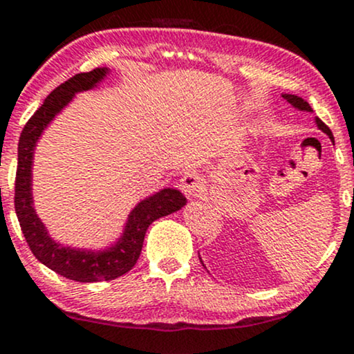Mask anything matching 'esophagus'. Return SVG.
Listing matches in <instances>:
<instances>
[{"mask_svg":"<svg viewBox=\"0 0 354 354\" xmlns=\"http://www.w3.org/2000/svg\"><path fill=\"white\" fill-rule=\"evenodd\" d=\"M180 188L185 196L188 198H194L200 194V191H203V180L198 173L194 171H188L181 176L180 180Z\"/></svg>","mask_w":354,"mask_h":354,"instance_id":"obj_1","label":"esophagus"}]
</instances>
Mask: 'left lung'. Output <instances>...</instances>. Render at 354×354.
Listing matches in <instances>:
<instances>
[{"instance_id": "obj_1", "label": "left lung", "mask_w": 354, "mask_h": 354, "mask_svg": "<svg viewBox=\"0 0 354 354\" xmlns=\"http://www.w3.org/2000/svg\"><path fill=\"white\" fill-rule=\"evenodd\" d=\"M283 98L286 100L288 103L291 104V106H295L296 109H299V111H313L310 104H308L306 101H304L303 98H299V96H296V95H283ZM316 124H318V128L321 129V131H323V133H326V135L330 136V140L333 141V143H335V138H333V133H331V129L328 128V126L324 124L323 121L319 120V118H316ZM200 259H201V258H200ZM201 263H203V261H201Z\"/></svg>"}]
</instances>
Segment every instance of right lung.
I'll use <instances>...</instances> for the list:
<instances>
[{
  "label": "right lung",
  "mask_w": 354,
  "mask_h": 354,
  "mask_svg": "<svg viewBox=\"0 0 354 354\" xmlns=\"http://www.w3.org/2000/svg\"><path fill=\"white\" fill-rule=\"evenodd\" d=\"M108 71V68H96L89 73H80L53 89L38 111L24 124L18 143L15 209L28 246L44 266L64 278L80 283L109 281L128 273L140 258L149 225L158 218L168 216L186 205V198L173 188H165L153 196L145 198L129 213L121 238L113 246L100 251L59 245L48 234L41 219L36 214L31 191V168L36 143L43 129L70 103L76 93L98 86Z\"/></svg>",
  "instance_id": "right-lung-1"
}]
</instances>
